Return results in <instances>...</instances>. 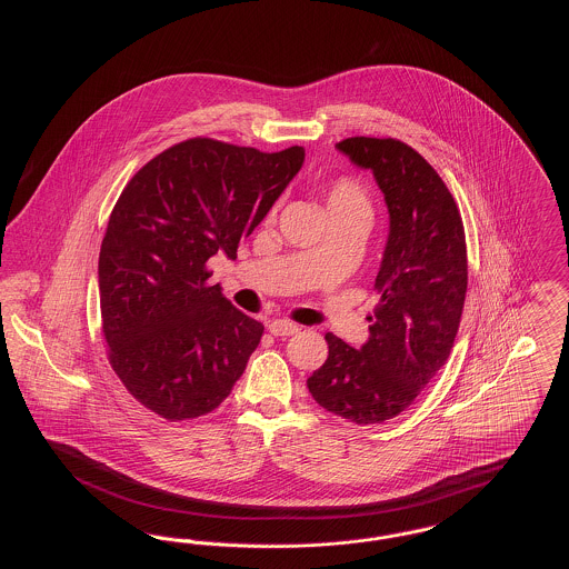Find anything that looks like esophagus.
I'll return each instance as SVG.
<instances>
[{
  "label": "esophagus",
  "instance_id": "obj_1",
  "mask_svg": "<svg viewBox=\"0 0 569 569\" xmlns=\"http://www.w3.org/2000/svg\"><path fill=\"white\" fill-rule=\"evenodd\" d=\"M269 332L274 337H290V335H297L298 326L288 320H274L269 325Z\"/></svg>",
  "mask_w": 569,
  "mask_h": 569
}]
</instances>
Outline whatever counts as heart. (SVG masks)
Returning a JSON list of instances; mask_svg holds the SVG:
<instances>
[{
	"label": "heart",
	"mask_w": 569,
	"mask_h": 569,
	"mask_svg": "<svg viewBox=\"0 0 569 569\" xmlns=\"http://www.w3.org/2000/svg\"><path fill=\"white\" fill-rule=\"evenodd\" d=\"M326 211L328 216H358L371 219L373 204L367 190L353 179H335L325 191Z\"/></svg>",
	"instance_id": "obj_1"
}]
</instances>
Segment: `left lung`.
<instances>
[{
  "label": "left lung",
  "instance_id": "1",
  "mask_svg": "<svg viewBox=\"0 0 569 569\" xmlns=\"http://www.w3.org/2000/svg\"><path fill=\"white\" fill-rule=\"evenodd\" d=\"M337 149L373 170L390 234L369 341L356 350L326 332L328 358L307 388L335 416L381 425L416 401L455 346L467 292L465 228L437 170L403 140L352 136Z\"/></svg>",
  "mask_w": 569,
  "mask_h": 569
}]
</instances>
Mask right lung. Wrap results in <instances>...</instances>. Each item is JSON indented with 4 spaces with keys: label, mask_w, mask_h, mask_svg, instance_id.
<instances>
[{
    "label": "right lung",
    "mask_w": 569,
    "mask_h": 569,
    "mask_svg": "<svg viewBox=\"0 0 569 569\" xmlns=\"http://www.w3.org/2000/svg\"><path fill=\"white\" fill-rule=\"evenodd\" d=\"M305 160L188 138L121 191L100 249V311L110 367L140 406L170 422L213 411L243 376L264 326L244 316L207 262L271 211Z\"/></svg>",
    "instance_id": "add662e5"
}]
</instances>
